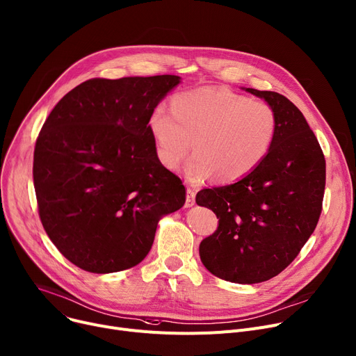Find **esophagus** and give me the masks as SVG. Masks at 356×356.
<instances>
[{
  "label": "esophagus",
  "mask_w": 356,
  "mask_h": 356,
  "mask_svg": "<svg viewBox=\"0 0 356 356\" xmlns=\"http://www.w3.org/2000/svg\"><path fill=\"white\" fill-rule=\"evenodd\" d=\"M195 197H196V193H195V191L193 188H191L188 187L187 188V195H186V207H192L193 204H195Z\"/></svg>",
  "instance_id": "esophagus-1"
}]
</instances>
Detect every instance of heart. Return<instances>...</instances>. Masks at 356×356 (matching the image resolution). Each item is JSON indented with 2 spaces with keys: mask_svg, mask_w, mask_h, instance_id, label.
Instances as JSON below:
<instances>
[{
  "mask_svg": "<svg viewBox=\"0 0 356 356\" xmlns=\"http://www.w3.org/2000/svg\"><path fill=\"white\" fill-rule=\"evenodd\" d=\"M150 130L164 168L177 169L192 149L186 177L202 183L216 175L223 183L241 180L268 156L277 117L270 104L249 100L226 88H197L180 92L172 110L157 106Z\"/></svg>",
  "mask_w": 356,
  "mask_h": 356,
  "instance_id": "heart-1",
  "label": "heart"
}]
</instances>
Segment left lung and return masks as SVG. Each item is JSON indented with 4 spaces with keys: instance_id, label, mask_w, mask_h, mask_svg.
<instances>
[{
    "instance_id": "1",
    "label": "left lung",
    "mask_w": 356,
    "mask_h": 356,
    "mask_svg": "<svg viewBox=\"0 0 356 356\" xmlns=\"http://www.w3.org/2000/svg\"><path fill=\"white\" fill-rule=\"evenodd\" d=\"M276 113L268 156L233 184L203 188L196 203L211 209L218 230L199 248L206 269L233 283H259L288 268L314 233L326 180L323 152L300 110L275 91L246 88Z\"/></svg>"
}]
</instances>
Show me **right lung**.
Returning a JSON list of instances; mask_svg holds the SVG:
<instances>
[{
    "mask_svg": "<svg viewBox=\"0 0 356 356\" xmlns=\"http://www.w3.org/2000/svg\"><path fill=\"white\" fill-rule=\"evenodd\" d=\"M179 76L91 79L57 103L34 149L38 215L60 253L83 270L138 265L161 216L186 188L160 163L150 115Z\"/></svg>",
    "mask_w": 356,
    "mask_h": 356,
    "instance_id": "obj_1",
    "label": "right lung"
}]
</instances>
